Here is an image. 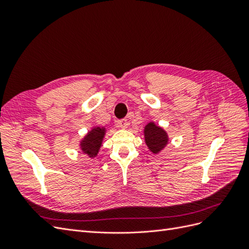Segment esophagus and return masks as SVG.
Wrapping results in <instances>:
<instances>
[{"mask_svg": "<svg viewBox=\"0 0 249 249\" xmlns=\"http://www.w3.org/2000/svg\"><path fill=\"white\" fill-rule=\"evenodd\" d=\"M117 125L119 127H122V129H126V127L129 126V122H127L126 119H120L117 122Z\"/></svg>", "mask_w": 249, "mask_h": 249, "instance_id": "esophagus-1", "label": "esophagus"}]
</instances>
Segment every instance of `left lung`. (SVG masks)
<instances>
[{
  "label": "left lung",
  "mask_w": 249,
  "mask_h": 249,
  "mask_svg": "<svg viewBox=\"0 0 249 249\" xmlns=\"http://www.w3.org/2000/svg\"><path fill=\"white\" fill-rule=\"evenodd\" d=\"M144 140L149 152L157 155L163 150L168 144V134L163 127L156 124L154 122H149L144 126Z\"/></svg>",
  "instance_id": "left-lung-1"
}]
</instances>
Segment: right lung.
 I'll use <instances>...</instances> for the list:
<instances>
[{"mask_svg":"<svg viewBox=\"0 0 249 249\" xmlns=\"http://www.w3.org/2000/svg\"><path fill=\"white\" fill-rule=\"evenodd\" d=\"M106 127L93 126L85 136L80 141V149L83 154L89 158H95L99 154V150L103 144V140L106 135Z\"/></svg>","mask_w":249,"mask_h":249,"instance_id":"obj_1","label":"right lung"}]
</instances>
